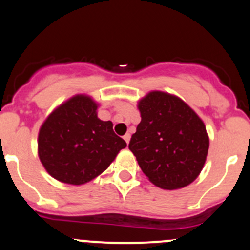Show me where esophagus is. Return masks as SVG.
I'll list each match as a JSON object with an SVG mask.
<instances>
[{
	"mask_svg": "<svg viewBox=\"0 0 250 250\" xmlns=\"http://www.w3.org/2000/svg\"><path fill=\"white\" fill-rule=\"evenodd\" d=\"M123 139L125 140V143L129 144V140H130V134H129V133H127V134H125V137H123Z\"/></svg>",
	"mask_w": 250,
	"mask_h": 250,
	"instance_id": "1",
	"label": "esophagus"
}]
</instances>
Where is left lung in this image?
Returning <instances> with one entry per match:
<instances>
[{"instance_id":"obj_1","label":"left lung","mask_w":250,"mask_h":250,"mask_svg":"<svg viewBox=\"0 0 250 250\" xmlns=\"http://www.w3.org/2000/svg\"><path fill=\"white\" fill-rule=\"evenodd\" d=\"M141 121L129 150L148 180L163 190L190 185L202 172L209 137L200 116L184 100L152 90L138 102Z\"/></svg>"}]
</instances>
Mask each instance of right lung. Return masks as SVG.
Wrapping results in <instances>:
<instances>
[{"mask_svg":"<svg viewBox=\"0 0 250 250\" xmlns=\"http://www.w3.org/2000/svg\"><path fill=\"white\" fill-rule=\"evenodd\" d=\"M92 97L76 94L60 104L42 123L37 139L41 163L64 184L83 185L100 175L127 146L111 121L98 118Z\"/></svg>","mask_w":250,"mask_h":250,"instance_id":"add662e5","label":"right lung"}]
</instances>
